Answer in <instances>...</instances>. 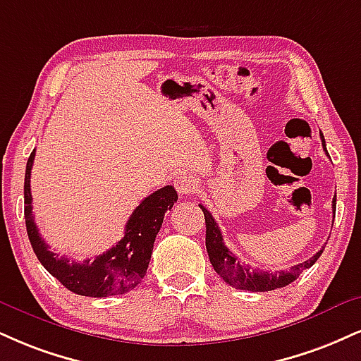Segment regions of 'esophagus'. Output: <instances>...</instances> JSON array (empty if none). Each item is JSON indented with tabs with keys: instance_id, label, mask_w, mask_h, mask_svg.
Returning <instances> with one entry per match:
<instances>
[{
	"instance_id": "esophagus-1",
	"label": "esophagus",
	"mask_w": 361,
	"mask_h": 361,
	"mask_svg": "<svg viewBox=\"0 0 361 361\" xmlns=\"http://www.w3.org/2000/svg\"><path fill=\"white\" fill-rule=\"evenodd\" d=\"M173 183L180 195H192L198 190V180L193 175H178Z\"/></svg>"
}]
</instances>
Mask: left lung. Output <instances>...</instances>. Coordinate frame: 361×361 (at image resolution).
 Wrapping results in <instances>:
<instances>
[{"mask_svg":"<svg viewBox=\"0 0 361 361\" xmlns=\"http://www.w3.org/2000/svg\"><path fill=\"white\" fill-rule=\"evenodd\" d=\"M321 142H323L324 151H326V142H324V136L321 134ZM328 154V153H326ZM203 215H205V225H207V252L208 257H210L212 266H214L215 272L227 284L232 286L235 289H245L252 290V293H266V290H274L284 286L290 284L299 277L305 269H310L316 260L319 259V255L323 254V249L316 252L314 255L306 262L298 264V266L290 267L289 271H260V269H252L250 266L242 264L238 257L230 252L224 244L222 232H220L219 225H216L215 219L212 216L210 212L205 207L200 205ZM333 212H336V195L333 198Z\"/></svg>","mask_w":361,"mask_h":361,"instance_id":"left-lung-1","label":"left lung"}]
</instances>
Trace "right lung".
<instances>
[{"label":"right lung","instance_id":"1","mask_svg":"<svg viewBox=\"0 0 361 361\" xmlns=\"http://www.w3.org/2000/svg\"><path fill=\"white\" fill-rule=\"evenodd\" d=\"M33 159L35 149L30 154L25 171V222L30 244L42 266L68 290L80 296L107 298L133 290L146 276L154 238L161 228L164 214L171 210L178 200L176 190L168 185L146 197L129 216L124 237L112 249L97 255L94 260L85 259L84 262H75L54 254L35 224L30 192Z\"/></svg>","mask_w":361,"mask_h":361}]
</instances>
